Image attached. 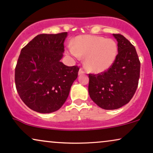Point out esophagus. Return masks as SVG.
Wrapping results in <instances>:
<instances>
[{"label":"esophagus","mask_w":153,"mask_h":153,"mask_svg":"<svg viewBox=\"0 0 153 153\" xmlns=\"http://www.w3.org/2000/svg\"><path fill=\"white\" fill-rule=\"evenodd\" d=\"M84 73H85V71H84L83 70H82V68H81V69H80V71H79V72H78V75H82Z\"/></svg>","instance_id":"esophagus-1"}]
</instances>
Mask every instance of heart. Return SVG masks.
Returning <instances> with one entry per match:
<instances>
[{"mask_svg":"<svg viewBox=\"0 0 153 153\" xmlns=\"http://www.w3.org/2000/svg\"><path fill=\"white\" fill-rule=\"evenodd\" d=\"M68 52L75 57H85L84 65L88 71L102 73L113 65L118 45L112 39L96 35H79L72 42Z\"/></svg>","mask_w":153,"mask_h":153,"instance_id":"heart-1","label":"heart"}]
</instances>
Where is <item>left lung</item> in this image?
<instances>
[{
  "mask_svg": "<svg viewBox=\"0 0 153 153\" xmlns=\"http://www.w3.org/2000/svg\"><path fill=\"white\" fill-rule=\"evenodd\" d=\"M118 45V54L109 69L98 74H88L91 99L106 110L121 108L130 101L138 86L140 62L135 47L124 36L113 34Z\"/></svg>",
  "mask_w": 153,
  "mask_h": 153,
  "instance_id": "1",
  "label": "left lung"
}]
</instances>
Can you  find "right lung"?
<instances>
[{
  "mask_svg": "<svg viewBox=\"0 0 153 153\" xmlns=\"http://www.w3.org/2000/svg\"><path fill=\"white\" fill-rule=\"evenodd\" d=\"M68 32L39 34L21 51L15 68V83L23 102L39 113L48 114L62 107L78 66H66L60 59Z\"/></svg>",
  "mask_w": 153,
  "mask_h": 153,
  "instance_id": "right-lung-1",
  "label": "right lung"
}]
</instances>
